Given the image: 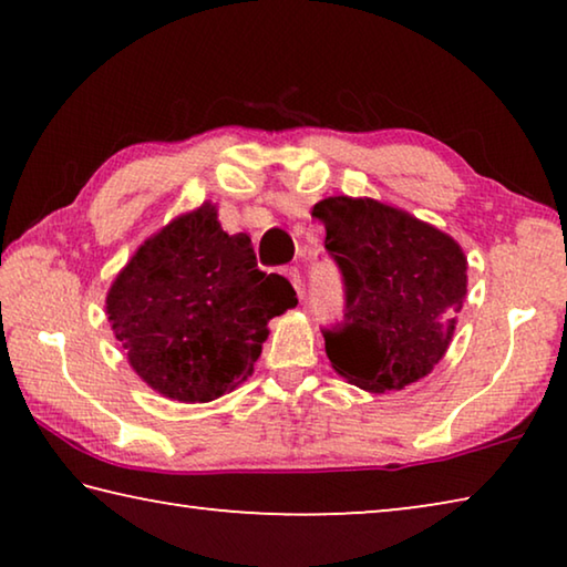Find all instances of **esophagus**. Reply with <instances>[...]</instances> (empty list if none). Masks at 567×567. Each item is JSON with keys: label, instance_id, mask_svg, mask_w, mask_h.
<instances>
[{"label": "esophagus", "instance_id": "esophagus-1", "mask_svg": "<svg viewBox=\"0 0 567 567\" xmlns=\"http://www.w3.org/2000/svg\"><path fill=\"white\" fill-rule=\"evenodd\" d=\"M282 275L287 277V280H290V285L295 287V292H297V295H300V290H302L300 270H297V267H285V270H282Z\"/></svg>", "mask_w": 567, "mask_h": 567}]
</instances>
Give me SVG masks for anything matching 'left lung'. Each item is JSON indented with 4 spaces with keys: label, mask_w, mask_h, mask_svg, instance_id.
<instances>
[{
    "label": "left lung",
    "mask_w": 567,
    "mask_h": 567,
    "mask_svg": "<svg viewBox=\"0 0 567 567\" xmlns=\"http://www.w3.org/2000/svg\"><path fill=\"white\" fill-rule=\"evenodd\" d=\"M338 260L348 310L324 332L332 370L368 392H392L433 372L453 342L467 295L457 239L372 197H324L312 207Z\"/></svg>",
    "instance_id": "8db88e82"
}]
</instances>
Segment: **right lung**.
Listing matches in <instances>:
<instances>
[{
  "instance_id": "right-lung-1",
  "label": "right lung",
  "mask_w": 567,
  "mask_h": 567,
  "mask_svg": "<svg viewBox=\"0 0 567 567\" xmlns=\"http://www.w3.org/2000/svg\"><path fill=\"white\" fill-rule=\"evenodd\" d=\"M297 305L292 285L257 270L245 233L227 235L203 203L147 237L104 310L142 382L175 402H213L252 375L267 322Z\"/></svg>"
}]
</instances>
